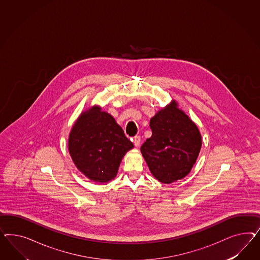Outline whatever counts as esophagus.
Returning <instances> with one entry per match:
<instances>
[{
  "mask_svg": "<svg viewBox=\"0 0 260 260\" xmlns=\"http://www.w3.org/2000/svg\"><path fill=\"white\" fill-rule=\"evenodd\" d=\"M133 141H134V146L138 147L140 145V142H141V137L140 136H134Z\"/></svg>",
  "mask_w": 260,
  "mask_h": 260,
  "instance_id": "34e87169",
  "label": "esophagus"
}]
</instances>
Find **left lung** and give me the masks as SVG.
Here are the masks:
<instances>
[{
  "mask_svg": "<svg viewBox=\"0 0 260 260\" xmlns=\"http://www.w3.org/2000/svg\"><path fill=\"white\" fill-rule=\"evenodd\" d=\"M152 135L142 145L141 152L158 181L171 184L189 174L202 146L196 123L173 100L150 121Z\"/></svg>",
  "mask_w": 260,
  "mask_h": 260,
  "instance_id": "1",
  "label": "left lung"
}]
</instances>
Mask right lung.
I'll return each mask as SVG.
<instances>
[{"instance_id": "right-lung-1", "label": "right lung", "mask_w": 260, "mask_h": 260, "mask_svg": "<svg viewBox=\"0 0 260 260\" xmlns=\"http://www.w3.org/2000/svg\"><path fill=\"white\" fill-rule=\"evenodd\" d=\"M133 148L115 119L99 106L83 111L69 136V151L76 168L101 184L117 175L122 159Z\"/></svg>"}]
</instances>
